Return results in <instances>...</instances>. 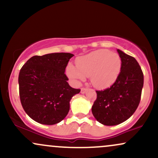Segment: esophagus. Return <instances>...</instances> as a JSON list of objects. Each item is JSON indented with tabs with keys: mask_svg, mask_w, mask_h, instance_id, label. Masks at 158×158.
<instances>
[{
	"mask_svg": "<svg viewBox=\"0 0 158 158\" xmlns=\"http://www.w3.org/2000/svg\"><path fill=\"white\" fill-rule=\"evenodd\" d=\"M86 90H87V88H82L81 89V94H85V92H86Z\"/></svg>",
	"mask_w": 158,
	"mask_h": 158,
	"instance_id": "obj_1",
	"label": "esophagus"
}]
</instances>
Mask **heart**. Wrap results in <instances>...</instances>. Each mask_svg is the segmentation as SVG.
<instances>
[{
	"label": "heart",
	"instance_id": "obj_1",
	"mask_svg": "<svg viewBox=\"0 0 158 158\" xmlns=\"http://www.w3.org/2000/svg\"><path fill=\"white\" fill-rule=\"evenodd\" d=\"M77 67L69 64L67 73L77 84L90 77L94 87L105 88L109 87L118 77L121 69V59L115 52L108 50H99L78 58Z\"/></svg>",
	"mask_w": 158,
	"mask_h": 158
}]
</instances>
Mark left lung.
<instances>
[{"label":"left lung","mask_w":158,"mask_h":158,"mask_svg":"<svg viewBox=\"0 0 158 158\" xmlns=\"http://www.w3.org/2000/svg\"><path fill=\"white\" fill-rule=\"evenodd\" d=\"M121 59L118 77L110 88L96 90L97 99L92 106L96 119L105 126H116L129 118L140 102L143 73L137 60L117 50Z\"/></svg>","instance_id":"8db88e82"}]
</instances>
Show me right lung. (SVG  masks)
<instances>
[{
  "instance_id": "obj_1",
  "label": "right lung",
  "mask_w": 158,
  "mask_h": 158,
  "mask_svg": "<svg viewBox=\"0 0 158 158\" xmlns=\"http://www.w3.org/2000/svg\"><path fill=\"white\" fill-rule=\"evenodd\" d=\"M73 56L68 52L34 56L20 70V100L27 115L37 123L61 122L68 114L71 98L80 92L68 85L64 73Z\"/></svg>"
}]
</instances>
